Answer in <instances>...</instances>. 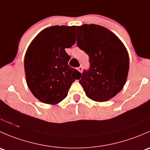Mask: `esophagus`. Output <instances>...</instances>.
Masks as SVG:
<instances>
[{
  "label": "esophagus",
  "mask_w": 150,
  "mask_h": 150,
  "mask_svg": "<svg viewBox=\"0 0 150 150\" xmlns=\"http://www.w3.org/2000/svg\"><path fill=\"white\" fill-rule=\"evenodd\" d=\"M78 70L80 72H82V70H83V67H82V66H80L79 67H78Z\"/></svg>",
  "instance_id": "esophagus-1"
}]
</instances>
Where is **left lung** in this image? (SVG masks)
Here are the masks:
<instances>
[{"mask_svg":"<svg viewBox=\"0 0 150 150\" xmlns=\"http://www.w3.org/2000/svg\"><path fill=\"white\" fill-rule=\"evenodd\" d=\"M77 46L89 57L90 67L81 74L80 83L89 99L106 102L125 83L129 57L121 40L108 29L98 25L77 27Z\"/></svg>","mask_w":150,"mask_h":150,"instance_id":"1","label":"left lung"}]
</instances>
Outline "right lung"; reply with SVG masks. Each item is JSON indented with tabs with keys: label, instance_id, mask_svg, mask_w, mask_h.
Returning a JSON list of instances; mask_svg holds the SVG:
<instances>
[{
	"label": "right lung",
	"instance_id": "1",
	"mask_svg": "<svg viewBox=\"0 0 150 150\" xmlns=\"http://www.w3.org/2000/svg\"><path fill=\"white\" fill-rule=\"evenodd\" d=\"M75 26L50 27L31 42L25 57L27 84L41 102L59 103L81 73L68 65L70 57L65 48L75 44Z\"/></svg>",
	"mask_w": 150,
	"mask_h": 150
}]
</instances>
